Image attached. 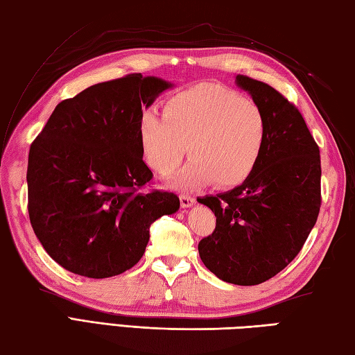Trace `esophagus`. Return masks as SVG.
<instances>
[{
    "mask_svg": "<svg viewBox=\"0 0 355 355\" xmlns=\"http://www.w3.org/2000/svg\"><path fill=\"white\" fill-rule=\"evenodd\" d=\"M180 205H182L183 209H187L195 205V200L189 197V195H180Z\"/></svg>",
    "mask_w": 355,
    "mask_h": 355,
    "instance_id": "obj_1",
    "label": "esophagus"
}]
</instances>
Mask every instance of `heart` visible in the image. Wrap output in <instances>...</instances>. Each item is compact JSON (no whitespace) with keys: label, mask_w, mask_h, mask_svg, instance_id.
Listing matches in <instances>:
<instances>
[{"label":"heart","mask_w":355,"mask_h":355,"mask_svg":"<svg viewBox=\"0 0 355 355\" xmlns=\"http://www.w3.org/2000/svg\"><path fill=\"white\" fill-rule=\"evenodd\" d=\"M141 153L150 169L171 175L186 155L191 163L173 180L180 189L214 183L229 189L248 178L268 139L263 110L230 89L201 84L172 96L163 117L143 112Z\"/></svg>","instance_id":"1"}]
</instances>
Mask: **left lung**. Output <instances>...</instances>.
<instances>
[{
  "instance_id": "obj_1",
  "label": "left lung",
  "mask_w": 355,
  "mask_h": 355,
  "mask_svg": "<svg viewBox=\"0 0 355 355\" xmlns=\"http://www.w3.org/2000/svg\"><path fill=\"white\" fill-rule=\"evenodd\" d=\"M235 84L266 112L268 139L243 184L198 200L216 216L198 252L221 281L258 285L296 258L318 221L320 153L302 114L281 93L241 74Z\"/></svg>"
}]
</instances>
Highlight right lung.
<instances>
[{"mask_svg":"<svg viewBox=\"0 0 355 355\" xmlns=\"http://www.w3.org/2000/svg\"><path fill=\"white\" fill-rule=\"evenodd\" d=\"M172 87L140 73L88 87L58 105L30 146V223L65 270L93 279L123 273L145 253L150 224L180 209L175 193L139 191L153 178L140 119Z\"/></svg>","mask_w":355,"mask_h":355,"instance_id":"1","label":"right lung"}]
</instances>
